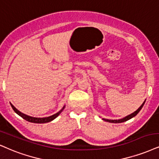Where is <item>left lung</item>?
<instances>
[{
  "mask_svg": "<svg viewBox=\"0 0 159 159\" xmlns=\"http://www.w3.org/2000/svg\"><path fill=\"white\" fill-rule=\"evenodd\" d=\"M145 101H146V100H144V102L142 103V105H141V106H140L139 107V108L137 109L136 111H135V112H134V113H131V114H130V115L124 117V118H122V119H113H113H102V120L105 121H108V122H111V123H121V122H124V121H127V120H129V119H132L133 117L136 116L137 114H138L139 112V111H141V109L142 108V107L144 106V103H145Z\"/></svg>",
  "mask_w": 159,
  "mask_h": 159,
  "instance_id": "obj_1",
  "label": "left lung"
}]
</instances>
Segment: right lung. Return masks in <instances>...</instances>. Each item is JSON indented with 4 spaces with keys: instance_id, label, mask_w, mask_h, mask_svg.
I'll list each match as a JSON object with an SVG mask.
<instances>
[{
    "instance_id": "right-lung-1",
    "label": "right lung",
    "mask_w": 159,
    "mask_h": 159,
    "mask_svg": "<svg viewBox=\"0 0 159 159\" xmlns=\"http://www.w3.org/2000/svg\"><path fill=\"white\" fill-rule=\"evenodd\" d=\"M11 106L12 107V109L14 110V111H15V113H17V115H19L20 116L22 117L23 119H24L25 120L29 121V122H32V123H38V124H42V123H47V122H49V121H52V120H54V119H56L57 117L60 114V113H62V111H63V109L65 108V107H66V105H64L63 107L60 110L59 112H57L55 114L52 115V116H48V117H43V118H38V117H33V116H28L26 114H25V113H21L20 111H19L18 110H17L16 107H15L12 104H11Z\"/></svg>"
}]
</instances>
